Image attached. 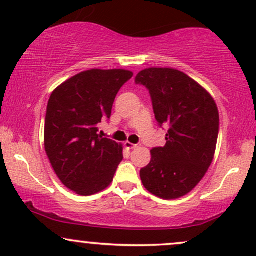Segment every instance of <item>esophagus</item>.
Masks as SVG:
<instances>
[{
  "mask_svg": "<svg viewBox=\"0 0 256 256\" xmlns=\"http://www.w3.org/2000/svg\"><path fill=\"white\" fill-rule=\"evenodd\" d=\"M125 146L128 149H134V148H137L138 144H134V143H131V142H125Z\"/></svg>",
  "mask_w": 256,
  "mask_h": 256,
  "instance_id": "obj_1",
  "label": "esophagus"
}]
</instances>
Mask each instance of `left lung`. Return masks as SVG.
<instances>
[{
  "mask_svg": "<svg viewBox=\"0 0 256 256\" xmlns=\"http://www.w3.org/2000/svg\"><path fill=\"white\" fill-rule=\"evenodd\" d=\"M150 94L158 125L168 128L165 146L152 148L140 170L144 188L164 200L186 195L212 164L219 134V112L212 96L185 73L146 68L134 79Z\"/></svg>",
  "mask_w": 256,
  "mask_h": 256,
  "instance_id": "left-lung-1",
  "label": "left lung"
}]
</instances>
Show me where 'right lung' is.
Listing matches in <instances>:
<instances>
[{"instance_id":"1","label":"right lung","mask_w":256,"mask_h":256,"mask_svg":"<svg viewBox=\"0 0 256 256\" xmlns=\"http://www.w3.org/2000/svg\"><path fill=\"white\" fill-rule=\"evenodd\" d=\"M132 76L126 70H89L52 92L44 148L61 183L78 195L104 190L122 162V146L98 134V124L110 118L116 94Z\"/></svg>"}]
</instances>
